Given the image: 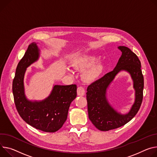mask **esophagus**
<instances>
[{
  "label": "esophagus",
  "instance_id": "obj_1",
  "mask_svg": "<svg viewBox=\"0 0 157 157\" xmlns=\"http://www.w3.org/2000/svg\"><path fill=\"white\" fill-rule=\"evenodd\" d=\"M77 94L78 96H84L85 94V90L82 86H79L77 89Z\"/></svg>",
  "mask_w": 157,
  "mask_h": 157
}]
</instances>
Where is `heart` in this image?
<instances>
[{
  "instance_id": "b5f03b06",
  "label": "heart",
  "mask_w": 157,
  "mask_h": 157,
  "mask_svg": "<svg viewBox=\"0 0 157 157\" xmlns=\"http://www.w3.org/2000/svg\"><path fill=\"white\" fill-rule=\"evenodd\" d=\"M99 59V57L95 55H84L75 59L73 66L78 69H85L82 78L85 81L90 82L98 78L105 71V63L98 61Z\"/></svg>"
}]
</instances>
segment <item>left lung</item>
Returning a JSON list of instances; mask_svg holds the SVG:
<instances>
[{"label":"left lung","instance_id":"left-lung-1","mask_svg":"<svg viewBox=\"0 0 157 157\" xmlns=\"http://www.w3.org/2000/svg\"><path fill=\"white\" fill-rule=\"evenodd\" d=\"M122 52L116 67L89 85L87 88L88 117L99 130L109 131L129 122L138 113L143 100L144 79L141 70V63L137 56L129 48L118 46ZM121 71L130 74L135 90V101L130 111L122 114L118 112L109 103L107 90L116 76Z\"/></svg>","mask_w":157,"mask_h":157}]
</instances>
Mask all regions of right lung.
<instances>
[{
    "label": "right lung",
    "instance_id": "right-lung-1",
    "mask_svg": "<svg viewBox=\"0 0 157 157\" xmlns=\"http://www.w3.org/2000/svg\"><path fill=\"white\" fill-rule=\"evenodd\" d=\"M40 57L37 43L32 42L18 63L12 82L14 102L21 117L36 129L53 133L59 130L66 121L70 105L77 96L76 84L54 85L46 98L31 101L25 94L24 79L27 68Z\"/></svg>",
    "mask_w": 157,
    "mask_h": 157
}]
</instances>
